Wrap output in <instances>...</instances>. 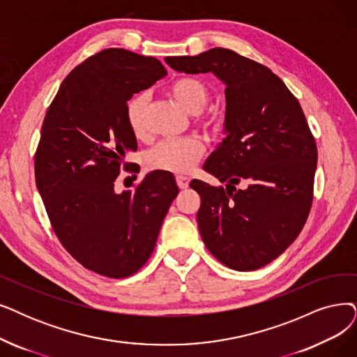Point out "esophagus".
<instances>
[{"instance_id":"34e87169","label":"esophagus","mask_w":357,"mask_h":357,"mask_svg":"<svg viewBox=\"0 0 357 357\" xmlns=\"http://www.w3.org/2000/svg\"><path fill=\"white\" fill-rule=\"evenodd\" d=\"M176 181H177V186H178L180 189H186V188H189L190 178L186 177V176L178 174V176H176Z\"/></svg>"}]
</instances>
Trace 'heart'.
Listing matches in <instances>:
<instances>
[{
  "label": "heart",
  "instance_id": "1",
  "mask_svg": "<svg viewBox=\"0 0 357 357\" xmlns=\"http://www.w3.org/2000/svg\"><path fill=\"white\" fill-rule=\"evenodd\" d=\"M169 93L176 101L189 112H201L209 101V89L206 84L196 77H180L169 86ZM148 98L145 93L133 96L126 105V119L132 133L142 139L146 136V111ZM196 121L205 127H211L215 120L208 114H197ZM204 142L196 136L180 139H168L155 145L146 155L145 164L152 171L165 173H186L204 155Z\"/></svg>",
  "mask_w": 357,
  "mask_h": 357
}]
</instances>
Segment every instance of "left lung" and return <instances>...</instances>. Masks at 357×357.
<instances>
[{
    "label": "left lung",
    "mask_w": 357,
    "mask_h": 357,
    "mask_svg": "<svg viewBox=\"0 0 357 357\" xmlns=\"http://www.w3.org/2000/svg\"><path fill=\"white\" fill-rule=\"evenodd\" d=\"M165 63L225 83L227 137L204 164L225 189L202 180L190 188L202 201L197 227L208 250L231 269H258L293 243L312 208L318 149L305 112L271 68L231 50Z\"/></svg>",
    "instance_id": "left-lung-1"
}]
</instances>
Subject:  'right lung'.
I'll return each instance as SVG.
<instances>
[{
    "instance_id": "obj_1",
    "label": "right lung",
    "mask_w": 357,
    "mask_h": 357,
    "mask_svg": "<svg viewBox=\"0 0 357 357\" xmlns=\"http://www.w3.org/2000/svg\"><path fill=\"white\" fill-rule=\"evenodd\" d=\"M167 76L153 56L108 48L70 71L47 111L35 152V180L55 236L96 274L130 277L155 249L178 193L174 176L152 171L135 190L116 193L126 155L137 149L127 101Z\"/></svg>"
}]
</instances>
